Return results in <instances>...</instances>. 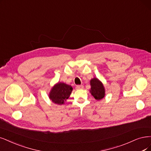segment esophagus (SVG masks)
<instances>
[{
	"label": "esophagus",
	"mask_w": 151,
	"mask_h": 151,
	"mask_svg": "<svg viewBox=\"0 0 151 151\" xmlns=\"http://www.w3.org/2000/svg\"><path fill=\"white\" fill-rule=\"evenodd\" d=\"M83 88H84V86L83 85H77L76 87L77 90H82V89H83Z\"/></svg>",
	"instance_id": "obj_1"
}]
</instances>
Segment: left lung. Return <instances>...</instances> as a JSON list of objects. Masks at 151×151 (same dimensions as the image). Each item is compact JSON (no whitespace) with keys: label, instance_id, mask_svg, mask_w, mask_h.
<instances>
[{"label":"left lung","instance_id":"left-lung-1","mask_svg":"<svg viewBox=\"0 0 151 151\" xmlns=\"http://www.w3.org/2000/svg\"><path fill=\"white\" fill-rule=\"evenodd\" d=\"M90 93L97 100L103 99L105 96V89L103 83L96 78L90 80Z\"/></svg>","mask_w":151,"mask_h":151}]
</instances>
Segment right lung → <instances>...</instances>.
Here are the masks:
<instances>
[{"label":"right lung","mask_w":151,"mask_h":151,"mask_svg":"<svg viewBox=\"0 0 151 151\" xmlns=\"http://www.w3.org/2000/svg\"><path fill=\"white\" fill-rule=\"evenodd\" d=\"M72 90L73 88L70 85L64 83H58L52 88L49 93V98L53 103L61 105L70 97Z\"/></svg>","instance_id":"1"}]
</instances>
